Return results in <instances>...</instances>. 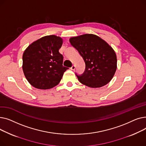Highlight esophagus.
I'll return each mask as SVG.
<instances>
[{
  "label": "esophagus",
  "mask_w": 146,
  "mask_h": 146,
  "mask_svg": "<svg viewBox=\"0 0 146 146\" xmlns=\"http://www.w3.org/2000/svg\"><path fill=\"white\" fill-rule=\"evenodd\" d=\"M75 68H76L75 66H74V65H73V66H72V67L70 68V69H71V70H74V69H75Z\"/></svg>",
  "instance_id": "obj_1"
}]
</instances>
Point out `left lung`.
<instances>
[{
  "instance_id": "obj_1",
  "label": "left lung",
  "mask_w": 146,
  "mask_h": 146,
  "mask_svg": "<svg viewBox=\"0 0 146 146\" xmlns=\"http://www.w3.org/2000/svg\"><path fill=\"white\" fill-rule=\"evenodd\" d=\"M85 63V71L76 74L79 82L90 88H101L113 78L117 67L113 49L99 36L90 34L73 36L69 40Z\"/></svg>"
}]
</instances>
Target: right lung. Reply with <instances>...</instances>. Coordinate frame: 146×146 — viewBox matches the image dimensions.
Wrapping results in <instances>:
<instances>
[{"instance_id":"add662e5","label":"right lung","mask_w":146,"mask_h":146,"mask_svg":"<svg viewBox=\"0 0 146 146\" xmlns=\"http://www.w3.org/2000/svg\"><path fill=\"white\" fill-rule=\"evenodd\" d=\"M63 39L47 35L31 44L22 56V70L28 82L39 89L57 86L68 68L63 66V57L59 52Z\"/></svg>"}]
</instances>
